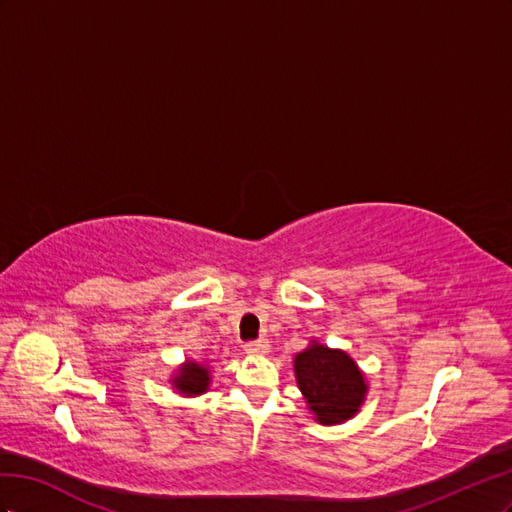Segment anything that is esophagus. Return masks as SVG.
I'll return each mask as SVG.
<instances>
[{"label":"esophagus","mask_w":512,"mask_h":512,"mask_svg":"<svg viewBox=\"0 0 512 512\" xmlns=\"http://www.w3.org/2000/svg\"><path fill=\"white\" fill-rule=\"evenodd\" d=\"M268 349H270V345H268L266 339H257V341L244 343V352L246 354H266Z\"/></svg>","instance_id":"34e87169"}]
</instances>
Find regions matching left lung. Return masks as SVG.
Returning a JSON list of instances; mask_svg holds the SVG:
<instances>
[{
	"mask_svg": "<svg viewBox=\"0 0 512 512\" xmlns=\"http://www.w3.org/2000/svg\"><path fill=\"white\" fill-rule=\"evenodd\" d=\"M298 386L321 425L352 418L367 394L356 362L339 349L311 345L294 360Z\"/></svg>",
	"mask_w": 512,
	"mask_h": 512,
	"instance_id": "obj_1",
	"label": "left lung"
}]
</instances>
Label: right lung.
Here are the masks:
<instances>
[{
  "instance_id": "1",
  "label": "right lung",
  "mask_w": 512,
  "mask_h": 512,
  "mask_svg": "<svg viewBox=\"0 0 512 512\" xmlns=\"http://www.w3.org/2000/svg\"><path fill=\"white\" fill-rule=\"evenodd\" d=\"M173 384L184 394H201L208 390L210 373L206 367H201V364L188 362L184 369H180V375L173 377Z\"/></svg>"
}]
</instances>
